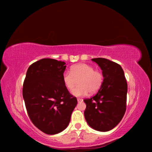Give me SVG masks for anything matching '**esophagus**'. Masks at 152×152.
<instances>
[{
  "label": "esophagus",
  "mask_w": 152,
  "mask_h": 152,
  "mask_svg": "<svg viewBox=\"0 0 152 152\" xmlns=\"http://www.w3.org/2000/svg\"><path fill=\"white\" fill-rule=\"evenodd\" d=\"M77 101H78V102H82V101H83V99L78 98V99H77Z\"/></svg>",
  "instance_id": "obj_1"
}]
</instances>
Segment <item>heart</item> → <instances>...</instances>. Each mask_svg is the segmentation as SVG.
Returning <instances> with one entry per match:
<instances>
[{"label": "heart", "mask_w": 152, "mask_h": 152, "mask_svg": "<svg viewBox=\"0 0 152 152\" xmlns=\"http://www.w3.org/2000/svg\"><path fill=\"white\" fill-rule=\"evenodd\" d=\"M104 77L99 70H94V68L86 63L75 64L70 69V72L66 71L63 74L62 80L64 86L72 90L79 82L72 91V95L76 96H86L90 92L94 93L101 88Z\"/></svg>", "instance_id": "1"}]
</instances>
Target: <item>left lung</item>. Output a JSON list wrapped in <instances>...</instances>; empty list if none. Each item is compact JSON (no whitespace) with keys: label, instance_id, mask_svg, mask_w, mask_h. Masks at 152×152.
<instances>
[{"label":"left lung","instance_id":"8db88e82","mask_svg":"<svg viewBox=\"0 0 152 152\" xmlns=\"http://www.w3.org/2000/svg\"><path fill=\"white\" fill-rule=\"evenodd\" d=\"M102 70L103 83L93 97L84 99L85 119L96 131L112 130L121 121L126 110L127 83L121 66L104 58H95Z\"/></svg>","mask_w":152,"mask_h":152}]
</instances>
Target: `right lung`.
Returning a JSON list of instances; mask_svg holds the SVG:
<instances>
[{
    "label": "right lung",
    "mask_w": 152,
    "mask_h": 152,
    "mask_svg": "<svg viewBox=\"0 0 152 152\" xmlns=\"http://www.w3.org/2000/svg\"><path fill=\"white\" fill-rule=\"evenodd\" d=\"M65 64L53 59H40L28 67L23 82V97L28 117L47 134L65 129L78 102L63 82Z\"/></svg>",
    "instance_id": "obj_1"
}]
</instances>
